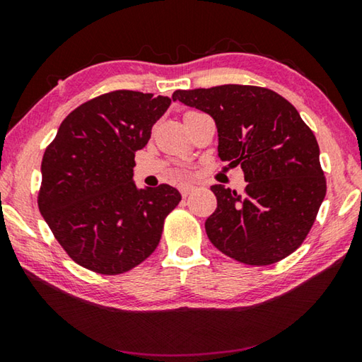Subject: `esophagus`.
Here are the masks:
<instances>
[{
  "label": "esophagus",
  "instance_id": "1",
  "mask_svg": "<svg viewBox=\"0 0 362 362\" xmlns=\"http://www.w3.org/2000/svg\"><path fill=\"white\" fill-rule=\"evenodd\" d=\"M193 188H194L193 185H182L180 187V193H182L183 198H187V196L193 192Z\"/></svg>",
  "mask_w": 362,
  "mask_h": 362
}]
</instances>
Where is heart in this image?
Masks as SVG:
<instances>
[{
	"mask_svg": "<svg viewBox=\"0 0 362 362\" xmlns=\"http://www.w3.org/2000/svg\"><path fill=\"white\" fill-rule=\"evenodd\" d=\"M193 113H198V112H187V113H185V116H187V115H193Z\"/></svg>",
	"mask_w": 362,
	"mask_h": 362,
	"instance_id": "heart-1",
	"label": "heart"
}]
</instances>
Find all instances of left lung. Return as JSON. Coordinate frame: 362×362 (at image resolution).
<instances>
[{"mask_svg":"<svg viewBox=\"0 0 362 362\" xmlns=\"http://www.w3.org/2000/svg\"><path fill=\"white\" fill-rule=\"evenodd\" d=\"M173 100L212 116L218 156L240 164V194L212 185L217 209L206 233L220 252L247 265H272L291 255L308 235L326 196L320 146L298 112L265 88L223 84L175 90Z\"/></svg>","mask_w":362,"mask_h":362,"instance_id":"obj_1","label":"left lung"}]
</instances>
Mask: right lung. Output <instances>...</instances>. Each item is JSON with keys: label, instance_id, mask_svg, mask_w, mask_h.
Listing matches in <instances>:
<instances>
[{"label": "right lung", "instance_id": "right-lung-1", "mask_svg": "<svg viewBox=\"0 0 362 362\" xmlns=\"http://www.w3.org/2000/svg\"><path fill=\"white\" fill-rule=\"evenodd\" d=\"M169 105V97L136 90L99 95L73 110L46 148L40 212L78 265L119 274L158 247L182 196L166 183L137 188L134 153Z\"/></svg>", "mask_w": 362, "mask_h": 362}]
</instances>
